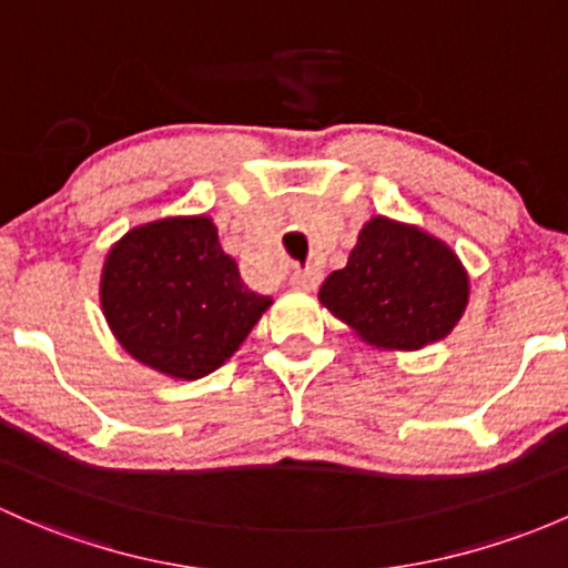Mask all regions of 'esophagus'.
Segmentation results:
<instances>
[{"mask_svg": "<svg viewBox=\"0 0 568 568\" xmlns=\"http://www.w3.org/2000/svg\"><path fill=\"white\" fill-rule=\"evenodd\" d=\"M291 285L296 291H315L321 285V272H315V268H294L291 272Z\"/></svg>", "mask_w": 568, "mask_h": 568, "instance_id": "esophagus-1", "label": "esophagus"}]
</instances>
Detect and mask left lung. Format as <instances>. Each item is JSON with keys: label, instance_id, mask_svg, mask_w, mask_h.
<instances>
[{"label": "left lung", "instance_id": "1", "mask_svg": "<svg viewBox=\"0 0 568 568\" xmlns=\"http://www.w3.org/2000/svg\"><path fill=\"white\" fill-rule=\"evenodd\" d=\"M468 300V268L455 250L384 214L362 225L348 264L318 291L334 318L378 351H419L449 337Z\"/></svg>", "mask_w": 568, "mask_h": 568}]
</instances>
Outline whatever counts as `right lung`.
<instances>
[{"label":"right lung","mask_w":568,"mask_h":568,"mask_svg":"<svg viewBox=\"0 0 568 568\" xmlns=\"http://www.w3.org/2000/svg\"><path fill=\"white\" fill-rule=\"evenodd\" d=\"M100 307L135 362L195 381L236 354L272 300L244 285L209 214H176L135 225L111 244Z\"/></svg>","instance_id":"1"}]
</instances>
